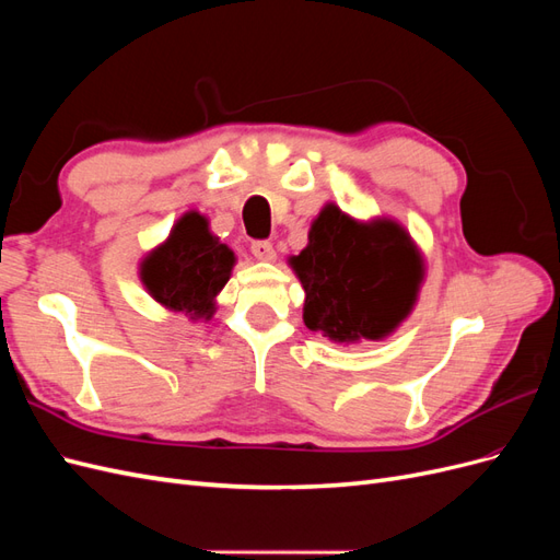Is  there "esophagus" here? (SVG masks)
Masks as SVG:
<instances>
[{"instance_id": "obj_1", "label": "esophagus", "mask_w": 560, "mask_h": 560, "mask_svg": "<svg viewBox=\"0 0 560 560\" xmlns=\"http://www.w3.org/2000/svg\"><path fill=\"white\" fill-rule=\"evenodd\" d=\"M252 254L259 261H273L276 259V247H273V243H268V241H254L252 243Z\"/></svg>"}]
</instances>
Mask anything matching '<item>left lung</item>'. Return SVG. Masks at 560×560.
<instances>
[{"instance_id": "left-lung-1", "label": "left lung", "mask_w": 560, "mask_h": 560, "mask_svg": "<svg viewBox=\"0 0 560 560\" xmlns=\"http://www.w3.org/2000/svg\"><path fill=\"white\" fill-rule=\"evenodd\" d=\"M290 264L306 292V327L338 343L393 334L411 313L425 276L404 226L393 219L354 222L336 206L319 212L308 247Z\"/></svg>"}]
</instances>
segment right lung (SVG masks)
<instances>
[{
	"instance_id": "add662e5",
	"label": "right lung",
	"mask_w": 560,
	"mask_h": 560,
	"mask_svg": "<svg viewBox=\"0 0 560 560\" xmlns=\"http://www.w3.org/2000/svg\"><path fill=\"white\" fill-rule=\"evenodd\" d=\"M233 252L210 233L208 219L186 212L163 245L147 254L140 278L161 306L191 319L214 313V296L231 278Z\"/></svg>"
}]
</instances>
